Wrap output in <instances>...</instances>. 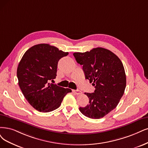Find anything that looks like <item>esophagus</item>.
I'll return each mask as SVG.
<instances>
[{
	"label": "esophagus",
	"instance_id": "esophagus-1",
	"mask_svg": "<svg viewBox=\"0 0 148 148\" xmlns=\"http://www.w3.org/2000/svg\"><path fill=\"white\" fill-rule=\"evenodd\" d=\"M73 92L77 95L82 94V91H80V90H73Z\"/></svg>",
	"mask_w": 148,
	"mask_h": 148
}]
</instances>
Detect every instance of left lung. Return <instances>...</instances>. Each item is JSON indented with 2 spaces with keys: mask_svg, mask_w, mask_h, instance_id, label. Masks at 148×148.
<instances>
[{
  "mask_svg": "<svg viewBox=\"0 0 148 148\" xmlns=\"http://www.w3.org/2000/svg\"><path fill=\"white\" fill-rule=\"evenodd\" d=\"M73 55L83 65L85 79L95 88L94 92H85L89 103L79 110L86 117L102 118L116 107L124 95L126 76L123 63L114 53L102 47Z\"/></svg>",
  "mask_w": 148,
  "mask_h": 148,
  "instance_id": "obj_1",
  "label": "left lung"
}]
</instances>
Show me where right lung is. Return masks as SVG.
I'll return each instance as SVG.
<instances>
[{
  "mask_svg": "<svg viewBox=\"0 0 148 148\" xmlns=\"http://www.w3.org/2000/svg\"><path fill=\"white\" fill-rule=\"evenodd\" d=\"M68 55L55 46L40 44L29 49L22 57L17 69L18 84L27 101L36 110H56L71 92L69 88L49 83L56 77L59 60Z\"/></svg>",
  "mask_w": 148,
  "mask_h": 148,
  "instance_id": "1",
  "label": "right lung"
}]
</instances>
